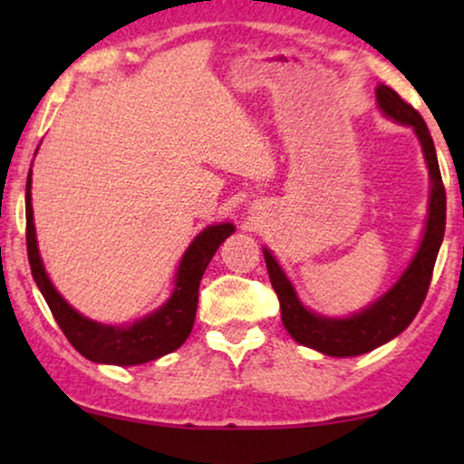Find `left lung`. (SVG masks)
I'll list each match as a JSON object with an SVG mask.
<instances>
[{"label": "left lung", "instance_id": "obj_1", "mask_svg": "<svg viewBox=\"0 0 464 464\" xmlns=\"http://www.w3.org/2000/svg\"><path fill=\"white\" fill-rule=\"evenodd\" d=\"M378 110L392 122L410 126L420 141L424 162L430 177L429 213L424 221L420 245L410 259L408 268L401 272L395 285L384 291L378 300L367 304L359 313L351 316H325L314 313L297 295L294 283L285 275L281 264L272 256L268 246H264L266 268L270 283L281 302V319L291 338L297 344L313 348L327 357H357L373 351L397 338L405 327L414 321L427 297L433 266L440 253L443 232H446V189H443L440 164H437L435 143L424 124L420 113L405 103L392 88L378 84L376 88Z\"/></svg>", "mask_w": 464, "mask_h": 464}]
</instances>
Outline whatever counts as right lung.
Here are the masks:
<instances>
[{
    "label": "right lung",
    "instance_id": "add662e5",
    "mask_svg": "<svg viewBox=\"0 0 464 464\" xmlns=\"http://www.w3.org/2000/svg\"><path fill=\"white\" fill-rule=\"evenodd\" d=\"M24 213H27V253L31 275L37 289L42 291L50 313L59 323L63 334L82 357L94 363L107 365H139L160 359L173 353L188 340L194 327L196 308H198V287L208 262H211L219 245L234 234V224H215L202 230L183 253L177 266L173 291L169 300L154 313L145 314L130 325H107L92 321L78 313L63 297L50 281L44 268L40 246H37L34 205H31V170L27 175V192H24Z\"/></svg>",
    "mask_w": 464,
    "mask_h": 464
}]
</instances>
